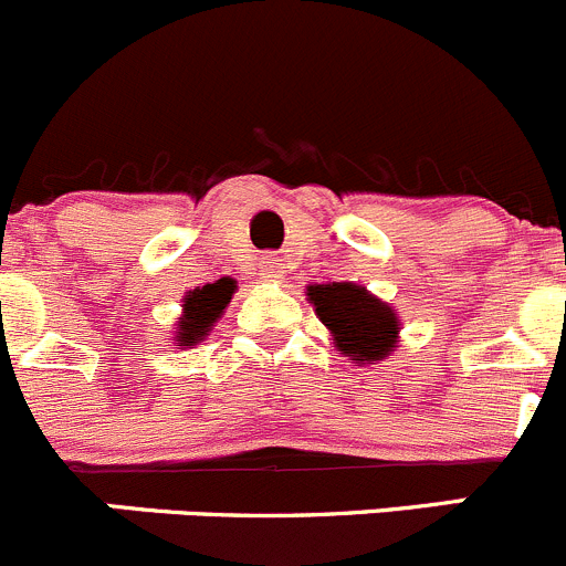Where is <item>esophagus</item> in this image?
<instances>
[{
  "label": "esophagus",
  "instance_id": "esophagus-1",
  "mask_svg": "<svg viewBox=\"0 0 566 566\" xmlns=\"http://www.w3.org/2000/svg\"><path fill=\"white\" fill-rule=\"evenodd\" d=\"M261 275H264L266 281H277V277H281V264H277V259L266 255V259L261 261Z\"/></svg>",
  "mask_w": 566,
  "mask_h": 566
}]
</instances>
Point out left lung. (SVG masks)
<instances>
[{
    "mask_svg": "<svg viewBox=\"0 0 566 566\" xmlns=\"http://www.w3.org/2000/svg\"><path fill=\"white\" fill-rule=\"evenodd\" d=\"M307 296L324 327L333 329L338 352L352 360H379L390 355L399 335V318L377 296L355 283L311 285Z\"/></svg>",
    "mask_w": 566,
    "mask_h": 566,
    "instance_id": "obj_1",
    "label": "left lung"
}]
</instances>
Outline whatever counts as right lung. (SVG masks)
<instances>
[{"label":"right lung","instance_id":"1","mask_svg":"<svg viewBox=\"0 0 566 566\" xmlns=\"http://www.w3.org/2000/svg\"><path fill=\"white\" fill-rule=\"evenodd\" d=\"M231 296L233 281H228V277L203 285V289H195L184 300L187 305H184V318L178 322V340H181L178 346H195L198 340H203V335H209V329L214 327Z\"/></svg>","mask_w":566,"mask_h":566}]
</instances>
